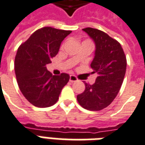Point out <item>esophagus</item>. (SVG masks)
I'll return each mask as SVG.
<instances>
[{
    "label": "esophagus",
    "instance_id": "esophagus-1",
    "mask_svg": "<svg viewBox=\"0 0 145 145\" xmlns=\"http://www.w3.org/2000/svg\"><path fill=\"white\" fill-rule=\"evenodd\" d=\"M69 81L71 82H75L78 81V78L75 75H70Z\"/></svg>",
    "mask_w": 145,
    "mask_h": 145
}]
</instances>
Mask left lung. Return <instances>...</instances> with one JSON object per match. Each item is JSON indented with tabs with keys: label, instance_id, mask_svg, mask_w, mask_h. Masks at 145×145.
Wrapping results in <instances>:
<instances>
[{
	"label": "left lung",
	"instance_id": "8db88e82",
	"mask_svg": "<svg viewBox=\"0 0 145 145\" xmlns=\"http://www.w3.org/2000/svg\"><path fill=\"white\" fill-rule=\"evenodd\" d=\"M83 31L95 43L91 68L97 78L93 85L85 83V91L77 95V99L85 109L99 111L110 105L118 94L126 73L127 58L120 43L106 33L93 28Z\"/></svg>",
	"mask_w": 145,
	"mask_h": 145
}]
</instances>
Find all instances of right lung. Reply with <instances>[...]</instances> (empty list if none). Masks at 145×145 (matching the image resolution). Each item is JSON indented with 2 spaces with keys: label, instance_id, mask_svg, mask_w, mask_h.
I'll list each match as a JSON object with an SVG mask.
<instances>
[{
  "label": "right lung",
  "instance_id": "obj_1",
  "mask_svg": "<svg viewBox=\"0 0 145 145\" xmlns=\"http://www.w3.org/2000/svg\"><path fill=\"white\" fill-rule=\"evenodd\" d=\"M71 31L43 27L20 45L14 59V72L25 98L39 108L53 106L69 82L66 73L53 75L46 65L58 54L61 42Z\"/></svg>",
  "mask_w": 145,
  "mask_h": 145
}]
</instances>
